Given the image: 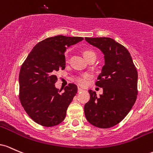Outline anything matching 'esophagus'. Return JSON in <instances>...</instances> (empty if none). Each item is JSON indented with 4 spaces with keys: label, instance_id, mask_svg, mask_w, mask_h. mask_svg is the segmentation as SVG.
<instances>
[{
    "label": "esophagus",
    "instance_id": "obj_1",
    "mask_svg": "<svg viewBox=\"0 0 153 153\" xmlns=\"http://www.w3.org/2000/svg\"><path fill=\"white\" fill-rule=\"evenodd\" d=\"M82 91H83V89L81 88V87H78V92H82Z\"/></svg>",
    "mask_w": 153,
    "mask_h": 153
}]
</instances>
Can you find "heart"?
<instances>
[{
  "label": "heart",
  "mask_w": 153,
  "mask_h": 153,
  "mask_svg": "<svg viewBox=\"0 0 153 153\" xmlns=\"http://www.w3.org/2000/svg\"><path fill=\"white\" fill-rule=\"evenodd\" d=\"M82 54H83L84 58H85L86 60H87L89 57H90V56H95V52L92 51H91V50H89V49L84 50L83 52H82ZM66 61H68L67 56H66ZM89 76H90V74H86L83 75V76H79L78 78H77V82H78L79 83V85H85L86 82H87V79L88 78Z\"/></svg>",
  "instance_id": "obj_1"
}]
</instances>
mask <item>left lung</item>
<instances>
[{"mask_svg":"<svg viewBox=\"0 0 153 153\" xmlns=\"http://www.w3.org/2000/svg\"><path fill=\"white\" fill-rule=\"evenodd\" d=\"M104 55V66L96 82L103 93L97 97L90 90V99L85 105L87 121L99 128H110L121 122L137 100V68L128 50L110 37H86Z\"/></svg>","mask_w":153,"mask_h":153,"instance_id":"1","label":"left lung"}]
</instances>
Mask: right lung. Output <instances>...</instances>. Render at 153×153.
I'll list each match as a JSON object with an SVG mask.
<instances>
[{
  "instance_id": "1",
  "label": "right lung",
  "mask_w": 153,
  "mask_h": 153,
  "mask_svg": "<svg viewBox=\"0 0 153 153\" xmlns=\"http://www.w3.org/2000/svg\"><path fill=\"white\" fill-rule=\"evenodd\" d=\"M83 39L63 35L48 37L36 45L22 64L19 76L20 102L38 124L53 126L66 117L77 87L69 84L60 94L55 86L58 80L56 74L66 67V49Z\"/></svg>"
}]
</instances>
